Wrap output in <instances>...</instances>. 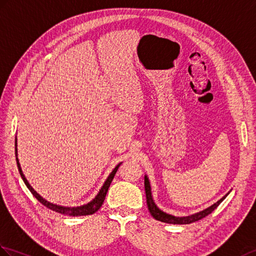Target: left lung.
I'll use <instances>...</instances> for the list:
<instances>
[{
    "mask_svg": "<svg viewBox=\"0 0 256 256\" xmlns=\"http://www.w3.org/2000/svg\"><path fill=\"white\" fill-rule=\"evenodd\" d=\"M144 186H145V192H146V200H147V206H148V210H150L152 216L157 219L159 222H167V224H192L200 220V219L206 217L207 215H210L212 212L215 210V208H217V206L222 203V202L226 198V196L218 200L217 203H215L214 205H212L208 208L205 210H202L198 214H194V215L191 216H188V217H174L172 215H169V214H166L162 210H160L158 207L156 206V204L154 203L152 198V192H150V181H148L147 176H145V181H144Z\"/></svg>",
    "mask_w": 256,
    "mask_h": 256,
    "instance_id": "8db88e82",
    "label": "left lung"
}]
</instances>
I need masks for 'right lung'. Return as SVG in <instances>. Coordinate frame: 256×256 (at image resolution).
<instances>
[{
  "label": "right lung",
  "mask_w": 256,
  "mask_h": 256,
  "mask_svg": "<svg viewBox=\"0 0 256 256\" xmlns=\"http://www.w3.org/2000/svg\"><path fill=\"white\" fill-rule=\"evenodd\" d=\"M15 146H16V140H15ZM15 154H16V156H17V150H16V148H15ZM16 162H17V167H18V170H20V176H22V181L25 182L27 188H29V191L32 193V195L34 196V198H37L44 206H46L48 210H50L52 212H58V214H62V215H68V216H86V215H92V214L96 212L100 208L101 205H102L104 200L106 198V192H108V190H109L110 184H111L112 180H114V176L116 174L118 167H120V164H118L116 167L114 169V171L111 172L110 176H108V179H106V181L104 182V186L101 188L100 192L98 193V195L96 196V198H94L90 202V203H88L86 205H82V206H80V207H72V208H70V207L58 206V205H54V204H52V203H49V202L41 198V196L34 191V190L30 186V184H29L28 181L26 180V178H25V176H24L22 171L20 169V164L18 162V159H17V158H16Z\"/></svg>",
  "instance_id": "1"
}]
</instances>
